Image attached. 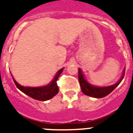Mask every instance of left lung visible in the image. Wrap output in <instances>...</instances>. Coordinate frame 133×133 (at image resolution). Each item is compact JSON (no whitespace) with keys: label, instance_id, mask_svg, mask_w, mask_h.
<instances>
[{"label":"left lung","instance_id":"1","mask_svg":"<svg viewBox=\"0 0 133 133\" xmlns=\"http://www.w3.org/2000/svg\"><path fill=\"white\" fill-rule=\"evenodd\" d=\"M124 72H125V69H124L121 79L119 80L118 82L114 85L108 86V87H96V86L91 85V84L87 82L83 75L81 70L79 69V81L80 83L81 89L82 92L86 96L96 97V98H102L110 94L112 91L121 83L124 76Z\"/></svg>","mask_w":133,"mask_h":133}]
</instances>
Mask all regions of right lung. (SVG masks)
I'll return each instance as SVG.
<instances>
[{
    "label": "right lung",
    "instance_id": "obj_1",
    "mask_svg": "<svg viewBox=\"0 0 133 133\" xmlns=\"http://www.w3.org/2000/svg\"><path fill=\"white\" fill-rule=\"evenodd\" d=\"M63 68L59 70L56 75L54 77V79L51 81L47 85L42 86V87H23L19 85L13 77L12 79L14 81L15 85L18 89L21 91L23 93L28 95L29 97H32L34 99H37L39 101H46L52 98L58 93V87L57 85V81L59 76L61 75L63 71Z\"/></svg>",
    "mask_w": 133,
    "mask_h": 133
}]
</instances>
